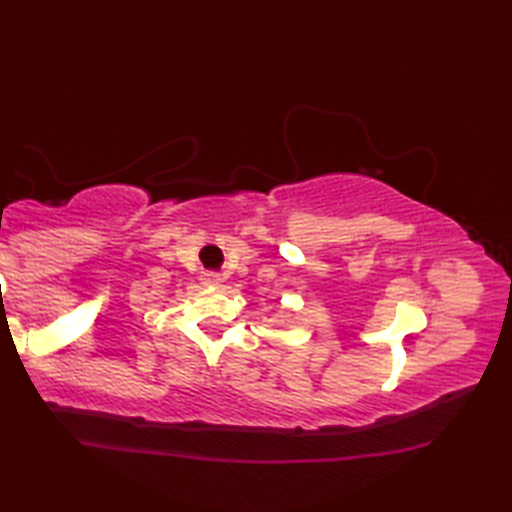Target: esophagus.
Segmentation results:
<instances>
[{"label": "esophagus", "mask_w": 512, "mask_h": 512, "mask_svg": "<svg viewBox=\"0 0 512 512\" xmlns=\"http://www.w3.org/2000/svg\"><path fill=\"white\" fill-rule=\"evenodd\" d=\"M202 281L206 286H217L222 281V277H220V273H215V270H206V273L202 275Z\"/></svg>", "instance_id": "obj_1"}]
</instances>
